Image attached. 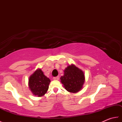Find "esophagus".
<instances>
[{
	"mask_svg": "<svg viewBox=\"0 0 122 122\" xmlns=\"http://www.w3.org/2000/svg\"><path fill=\"white\" fill-rule=\"evenodd\" d=\"M53 80H59V76H56V77H54L53 78Z\"/></svg>",
	"mask_w": 122,
	"mask_h": 122,
	"instance_id": "1",
	"label": "esophagus"
}]
</instances>
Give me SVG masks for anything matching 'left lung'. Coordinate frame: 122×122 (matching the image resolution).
I'll use <instances>...</instances> for the list:
<instances>
[{
  "instance_id": "1",
  "label": "left lung",
  "mask_w": 122,
  "mask_h": 122,
  "mask_svg": "<svg viewBox=\"0 0 122 122\" xmlns=\"http://www.w3.org/2000/svg\"><path fill=\"white\" fill-rule=\"evenodd\" d=\"M64 72V76L60 79L66 90L71 93L81 90L85 81L83 72L73 64L67 67Z\"/></svg>"
}]
</instances>
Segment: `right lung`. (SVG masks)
I'll return each mask as SVG.
<instances>
[{
	"instance_id": "add662e5",
	"label": "right lung",
	"mask_w": 122,
	"mask_h": 122,
	"mask_svg": "<svg viewBox=\"0 0 122 122\" xmlns=\"http://www.w3.org/2000/svg\"><path fill=\"white\" fill-rule=\"evenodd\" d=\"M50 80L43 74L41 69H38L30 76L29 87L35 95L42 97L47 92Z\"/></svg>"
}]
</instances>
